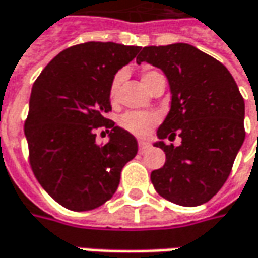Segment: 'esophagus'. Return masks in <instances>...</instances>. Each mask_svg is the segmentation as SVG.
I'll use <instances>...</instances> for the list:
<instances>
[{"label":"esophagus","mask_w":258,"mask_h":258,"mask_svg":"<svg viewBox=\"0 0 258 258\" xmlns=\"http://www.w3.org/2000/svg\"><path fill=\"white\" fill-rule=\"evenodd\" d=\"M147 147H149V144H147L146 141H143V140L139 141V150H140V153L147 150Z\"/></svg>","instance_id":"esophagus-1"}]
</instances>
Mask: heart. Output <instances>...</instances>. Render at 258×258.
Listing matches in <instances>:
<instances>
[{"label": "heart", "instance_id": "obj_1", "mask_svg": "<svg viewBox=\"0 0 258 258\" xmlns=\"http://www.w3.org/2000/svg\"><path fill=\"white\" fill-rule=\"evenodd\" d=\"M159 75V72L156 71H144L143 75H141V79L144 85L150 84L151 79ZM124 72L119 71L114 75L111 84H109V89H108V95H109V99L112 104H115L118 99V92H119V86L124 81ZM159 122V115L154 114V112H141V111H128L125 114H122L119 117V127L125 131H128L130 134L133 136H137V137H144L150 133L151 130L154 128Z\"/></svg>", "mask_w": 258, "mask_h": 258}]
</instances>
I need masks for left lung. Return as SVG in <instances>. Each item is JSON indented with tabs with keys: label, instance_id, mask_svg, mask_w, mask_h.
<instances>
[{
	"label": "left lung",
	"instance_id": "left-lung-1",
	"mask_svg": "<svg viewBox=\"0 0 258 258\" xmlns=\"http://www.w3.org/2000/svg\"><path fill=\"white\" fill-rule=\"evenodd\" d=\"M162 69L172 92V107L157 137L182 144L156 143L166 153L151 183L164 199L182 207L208 202L227 182L244 130V99L228 69L190 44L143 47L137 63Z\"/></svg>",
	"mask_w": 258,
	"mask_h": 258
}]
</instances>
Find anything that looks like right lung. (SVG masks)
Wrapping results in <instances>:
<instances>
[{"label": "right lung", "instance_id": "1", "mask_svg": "<svg viewBox=\"0 0 258 258\" xmlns=\"http://www.w3.org/2000/svg\"><path fill=\"white\" fill-rule=\"evenodd\" d=\"M140 49L112 41L68 47L31 88L24 124L28 162L41 187L71 211H91L109 201L122 167L137 154L136 137L107 114L114 75ZM98 128L111 130L105 145L96 143Z\"/></svg>", "mask_w": 258, "mask_h": 258}]
</instances>
